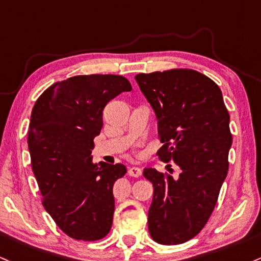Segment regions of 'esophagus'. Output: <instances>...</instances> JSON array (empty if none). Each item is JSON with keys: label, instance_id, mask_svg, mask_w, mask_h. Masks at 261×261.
<instances>
[{"label": "esophagus", "instance_id": "34e87169", "mask_svg": "<svg viewBox=\"0 0 261 261\" xmlns=\"http://www.w3.org/2000/svg\"><path fill=\"white\" fill-rule=\"evenodd\" d=\"M128 176H131V177H140L142 174V170L140 167H135V166H134V167H130L128 168Z\"/></svg>", "mask_w": 261, "mask_h": 261}]
</instances>
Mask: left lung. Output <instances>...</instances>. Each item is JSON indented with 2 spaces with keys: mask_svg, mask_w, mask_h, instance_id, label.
<instances>
[{
  "mask_svg": "<svg viewBox=\"0 0 261 261\" xmlns=\"http://www.w3.org/2000/svg\"><path fill=\"white\" fill-rule=\"evenodd\" d=\"M135 79L156 115L163 144L157 154L181 170L178 178L144 170L153 186L148 231L160 244H182L208 222L227 177L229 113L218 85L199 71H153Z\"/></svg>",
  "mask_w": 261,
  "mask_h": 261,
  "instance_id": "1",
  "label": "left lung"
}]
</instances>
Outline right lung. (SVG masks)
Segmentation results:
<instances>
[{
	"label": "right lung",
	"instance_id": "right-lung-1",
	"mask_svg": "<svg viewBox=\"0 0 261 261\" xmlns=\"http://www.w3.org/2000/svg\"><path fill=\"white\" fill-rule=\"evenodd\" d=\"M133 90L121 75H76L49 87L37 99L28 148L44 210L67 236L94 242L113 224V187L122 163L93 162L94 137L111 99Z\"/></svg>",
	"mask_w": 261,
	"mask_h": 261
}]
</instances>
